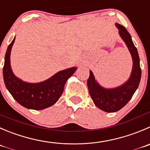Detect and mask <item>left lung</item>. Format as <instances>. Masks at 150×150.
I'll list each match as a JSON object with an SVG mask.
<instances>
[{
	"label": "left lung",
	"mask_w": 150,
	"mask_h": 150,
	"mask_svg": "<svg viewBox=\"0 0 150 150\" xmlns=\"http://www.w3.org/2000/svg\"><path fill=\"white\" fill-rule=\"evenodd\" d=\"M115 25L119 28V35L126 43L132 58L133 65L130 77L127 82L118 88L105 89L98 84L92 71H90V76L87 82L90 95L96 106L108 112H116L127 104L138 88L142 76L139 56L130 35L123 25L118 23Z\"/></svg>",
	"instance_id": "left-lung-1"
}]
</instances>
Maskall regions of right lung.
Masks as SVG:
<instances>
[{
    "label": "right lung",
    "instance_id": "right-lung-1",
    "mask_svg": "<svg viewBox=\"0 0 150 150\" xmlns=\"http://www.w3.org/2000/svg\"><path fill=\"white\" fill-rule=\"evenodd\" d=\"M15 38L8 45L3 68L4 80L7 90L22 106L32 110H42L56 103L62 95L65 82L76 71V67L59 71L50 79L40 83H28L17 78L10 65V53Z\"/></svg>",
    "mask_w": 150,
    "mask_h": 150
}]
</instances>
